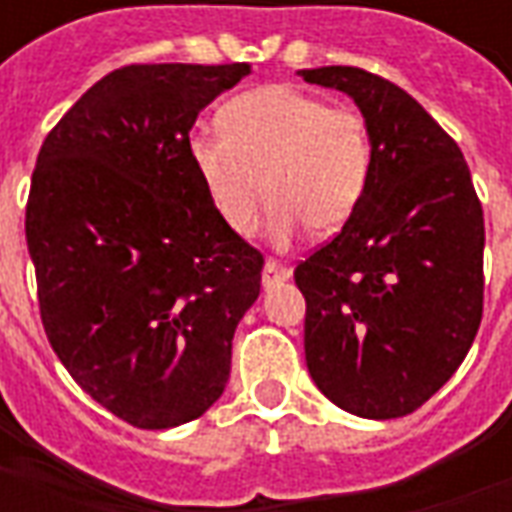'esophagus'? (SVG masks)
<instances>
[{"instance_id":"obj_1","label":"esophagus","mask_w":512,"mask_h":512,"mask_svg":"<svg viewBox=\"0 0 512 512\" xmlns=\"http://www.w3.org/2000/svg\"><path fill=\"white\" fill-rule=\"evenodd\" d=\"M288 279H290V268L279 266V263H274V260H268L266 266H263V288L266 290L277 288V285L288 282Z\"/></svg>"}]
</instances>
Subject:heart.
<instances>
[{"label": "heart", "instance_id": "heart-1", "mask_svg": "<svg viewBox=\"0 0 512 512\" xmlns=\"http://www.w3.org/2000/svg\"><path fill=\"white\" fill-rule=\"evenodd\" d=\"M186 156L233 233L255 227L263 189L268 241L288 249L307 224L332 235L354 216L373 172V139L351 106L268 84L227 101L219 131H191Z\"/></svg>", "mask_w": 512, "mask_h": 512}]
</instances>
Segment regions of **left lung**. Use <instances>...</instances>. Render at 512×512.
<instances>
[{
    "instance_id": "1",
    "label": "left lung",
    "mask_w": 512,
    "mask_h": 512,
    "mask_svg": "<svg viewBox=\"0 0 512 512\" xmlns=\"http://www.w3.org/2000/svg\"><path fill=\"white\" fill-rule=\"evenodd\" d=\"M367 120L356 213L296 266L312 381L348 414L417 411L461 367L483 318L485 222L461 147L397 84L348 65L299 71Z\"/></svg>"
}]
</instances>
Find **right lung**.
Instances as JSON below:
<instances>
[{
	"instance_id": "obj_1",
	"label": "right lung",
	"mask_w": 512,
	"mask_h": 512,
	"mask_svg": "<svg viewBox=\"0 0 512 512\" xmlns=\"http://www.w3.org/2000/svg\"><path fill=\"white\" fill-rule=\"evenodd\" d=\"M249 73L112 71L38 153L27 246L43 329L73 381L134 428H175L222 397L260 296L263 255L213 213L186 156L197 115Z\"/></svg>"
}]
</instances>
